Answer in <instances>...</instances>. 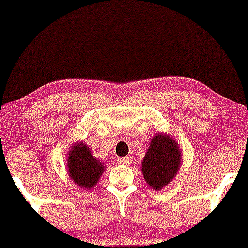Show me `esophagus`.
Listing matches in <instances>:
<instances>
[{"instance_id":"34e87169","label":"esophagus","mask_w":248,"mask_h":248,"mask_svg":"<svg viewBox=\"0 0 248 248\" xmlns=\"http://www.w3.org/2000/svg\"><path fill=\"white\" fill-rule=\"evenodd\" d=\"M119 164H122V166H130L132 164V157H122L118 160Z\"/></svg>"}]
</instances>
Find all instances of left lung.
<instances>
[{"label":"left lung","mask_w":248,"mask_h":248,"mask_svg":"<svg viewBox=\"0 0 248 248\" xmlns=\"http://www.w3.org/2000/svg\"><path fill=\"white\" fill-rule=\"evenodd\" d=\"M182 163L181 148L169 134L156 133L141 163V171L153 190L163 189L178 172Z\"/></svg>","instance_id":"left-lung-1"}]
</instances>
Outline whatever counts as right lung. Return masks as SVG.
<instances>
[{
	"mask_svg": "<svg viewBox=\"0 0 248 248\" xmlns=\"http://www.w3.org/2000/svg\"><path fill=\"white\" fill-rule=\"evenodd\" d=\"M67 172L76 186L91 190L105 171L104 162H100L91 153L84 141H78L67 153Z\"/></svg>",
	"mask_w": 248,
	"mask_h": 248,
	"instance_id": "obj_1",
	"label": "right lung"
}]
</instances>
